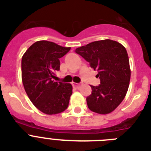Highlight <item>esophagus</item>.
I'll list each match as a JSON object with an SVG mask.
<instances>
[{"label":"esophagus","mask_w":151,"mask_h":151,"mask_svg":"<svg viewBox=\"0 0 151 151\" xmlns=\"http://www.w3.org/2000/svg\"><path fill=\"white\" fill-rule=\"evenodd\" d=\"M72 85H73V87L74 88H76V89H78V88H80L81 87L80 84H78V83L73 82L72 83Z\"/></svg>","instance_id":"esophagus-1"}]
</instances>
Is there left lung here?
I'll list each match as a JSON object with an SVG mask.
<instances>
[{
  "mask_svg": "<svg viewBox=\"0 0 151 151\" xmlns=\"http://www.w3.org/2000/svg\"><path fill=\"white\" fill-rule=\"evenodd\" d=\"M75 52L98 71L100 79L99 86L91 85L88 107L99 114H110L121 104L129 89L131 70L126 49L119 42L106 39L76 48Z\"/></svg>",
  "mask_w": 151,
  "mask_h": 151,
  "instance_id": "obj_1",
  "label": "left lung"
}]
</instances>
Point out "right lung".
Returning a JSON list of instances; mask_svg holds the SVG:
<instances>
[{
    "label": "right lung",
    "mask_w": 151,
    "mask_h": 151,
    "mask_svg": "<svg viewBox=\"0 0 151 151\" xmlns=\"http://www.w3.org/2000/svg\"><path fill=\"white\" fill-rule=\"evenodd\" d=\"M70 50L48 41L33 44L22 58V81L32 103L48 115L63 112L69 105L71 84L53 80L60 67L59 59Z\"/></svg>",
    "instance_id": "1"
}]
</instances>
